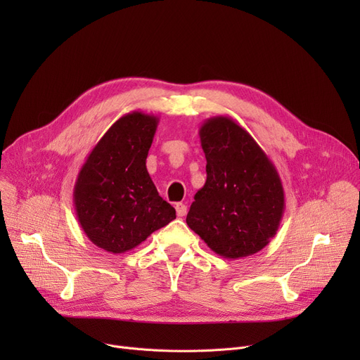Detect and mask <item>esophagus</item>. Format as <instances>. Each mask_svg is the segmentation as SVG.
I'll list each match as a JSON object with an SVG mask.
<instances>
[{
    "label": "esophagus",
    "instance_id": "obj_1",
    "mask_svg": "<svg viewBox=\"0 0 360 360\" xmlns=\"http://www.w3.org/2000/svg\"><path fill=\"white\" fill-rule=\"evenodd\" d=\"M175 209H176V214H178L179 217H184V216L186 214V205H185V204L178 202V204L175 205Z\"/></svg>",
    "mask_w": 360,
    "mask_h": 360
}]
</instances>
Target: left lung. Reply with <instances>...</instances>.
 <instances>
[{
  "instance_id": "obj_1",
  "label": "left lung",
  "mask_w": 360,
  "mask_h": 360,
  "mask_svg": "<svg viewBox=\"0 0 360 360\" xmlns=\"http://www.w3.org/2000/svg\"><path fill=\"white\" fill-rule=\"evenodd\" d=\"M200 141L207 179L186 224L217 255L250 257L276 236L285 213L280 175L250 132L229 117L205 120Z\"/></svg>"
}]
</instances>
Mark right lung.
Instances as JSON below:
<instances>
[{
	"label": "right lung",
	"instance_id": "1",
	"mask_svg": "<svg viewBox=\"0 0 360 360\" xmlns=\"http://www.w3.org/2000/svg\"><path fill=\"white\" fill-rule=\"evenodd\" d=\"M158 124L151 113H125L91 148L77 175L75 214L86 236L106 252L134 250L176 217L146 167Z\"/></svg>",
	"mask_w": 360,
	"mask_h": 360
}]
</instances>
